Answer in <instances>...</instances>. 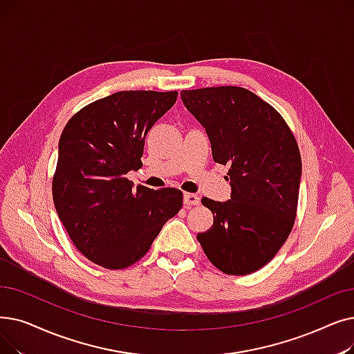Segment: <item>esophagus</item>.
I'll return each instance as SVG.
<instances>
[{"label": "esophagus", "mask_w": 354, "mask_h": 354, "mask_svg": "<svg viewBox=\"0 0 354 354\" xmlns=\"http://www.w3.org/2000/svg\"><path fill=\"white\" fill-rule=\"evenodd\" d=\"M183 204L192 207V205H198L199 204V196L195 194H185L183 195Z\"/></svg>", "instance_id": "esophagus-1"}]
</instances>
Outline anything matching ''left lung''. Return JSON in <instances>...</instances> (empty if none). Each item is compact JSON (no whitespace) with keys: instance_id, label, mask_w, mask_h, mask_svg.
<instances>
[{"instance_id":"8db88e82","label":"left lung","mask_w":354,"mask_h":354,"mask_svg":"<svg viewBox=\"0 0 354 354\" xmlns=\"http://www.w3.org/2000/svg\"><path fill=\"white\" fill-rule=\"evenodd\" d=\"M182 102L201 122L214 162L228 166L232 196L203 198L214 223L198 233L209 262L227 274L263 268L297 217L302 163L294 134L272 105L240 86L183 89Z\"/></svg>"}]
</instances>
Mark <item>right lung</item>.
<instances>
[{
	"instance_id": "obj_1",
	"label": "right lung",
	"mask_w": 354,
	"mask_h": 354,
	"mask_svg": "<svg viewBox=\"0 0 354 354\" xmlns=\"http://www.w3.org/2000/svg\"><path fill=\"white\" fill-rule=\"evenodd\" d=\"M176 98V91H121L84 106L65 126L53 203L75 248L91 262L131 266L182 208L179 189H134L127 179L142 166L147 131Z\"/></svg>"
}]
</instances>
